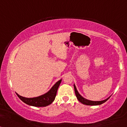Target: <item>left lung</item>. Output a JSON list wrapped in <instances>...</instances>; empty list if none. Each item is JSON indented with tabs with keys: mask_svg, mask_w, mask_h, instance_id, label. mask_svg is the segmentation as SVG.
<instances>
[{
	"mask_svg": "<svg viewBox=\"0 0 127 127\" xmlns=\"http://www.w3.org/2000/svg\"><path fill=\"white\" fill-rule=\"evenodd\" d=\"M74 91H75V94L76 95V97H77V99L79 100V102H80L81 103L84 104V105H90V106L101 105V104L105 103V102H106L110 97V96H109V98L103 100H100V101H93V100H88L86 98H83V97L79 93V92L77 91V88H76V86L74 84Z\"/></svg>",
	"mask_w": 127,
	"mask_h": 127,
	"instance_id": "obj_1",
	"label": "left lung"
}]
</instances>
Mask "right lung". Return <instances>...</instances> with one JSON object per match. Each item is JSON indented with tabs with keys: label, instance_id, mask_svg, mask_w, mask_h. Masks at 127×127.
I'll use <instances>...</instances> for the list:
<instances>
[{
	"label": "right lung",
	"instance_id": "right-lung-1",
	"mask_svg": "<svg viewBox=\"0 0 127 127\" xmlns=\"http://www.w3.org/2000/svg\"><path fill=\"white\" fill-rule=\"evenodd\" d=\"M62 79L55 83L47 93L40 96L34 98H25L17 94L18 98L27 105L35 107H45L49 105L55 99L56 96L57 90L61 83Z\"/></svg>",
	"mask_w": 127,
	"mask_h": 127
}]
</instances>
